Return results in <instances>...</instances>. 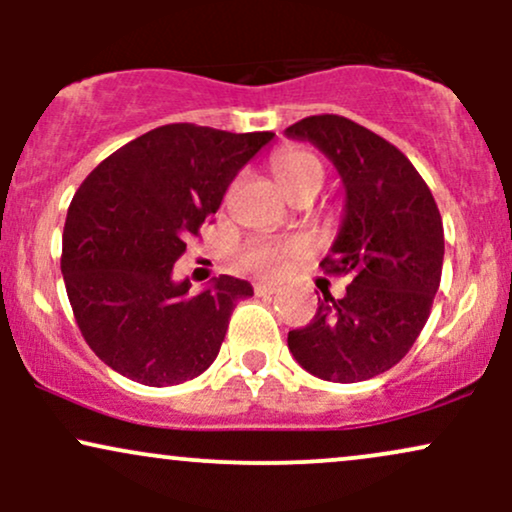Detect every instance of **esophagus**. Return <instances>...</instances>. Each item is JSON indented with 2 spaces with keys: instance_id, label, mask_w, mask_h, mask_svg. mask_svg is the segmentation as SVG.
Listing matches in <instances>:
<instances>
[{
  "instance_id": "1",
  "label": "esophagus",
  "mask_w": 512,
  "mask_h": 512,
  "mask_svg": "<svg viewBox=\"0 0 512 512\" xmlns=\"http://www.w3.org/2000/svg\"><path fill=\"white\" fill-rule=\"evenodd\" d=\"M276 291H279V289H276V286H272V284H255L257 296H274Z\"/></svg>"
}]
</instances>
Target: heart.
<instances>
[{"label":"heart","mask_w":512,"mask_h":512,"mask_svg":"<svg viewBox=\"0 0 512 512\" xmlns=\"http://www.w3.org/2000/svg\"><path fill=\"white\" fill-rule=\"evenodd\" d=\"M272 170L276 182L286 190V195H291L298 187L308 185V182H320L322 185V175H325L322 173L320 158L313 151L298 149V146L281 149L272 158ZM301 252H305L303 243H269V240H262V243L250 245L243 262L255 274L276 276L284 272L291 257L301 255Z\"/></svg>","instance_id":"obj_1"}]
</instances>
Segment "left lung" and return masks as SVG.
<instances>
[{
	"instance_id": "left-lung-1",
	"label": "left lung",
	"mask_w": 512,
	"mask_h": 512,
	"mask_svg": "<svg viewBox=\"0 0 512 512\" xmlns=\"http://www.w3.org/2000/svg\"><path fill=\"white\" fill-rule=\"evenodd\" d=\"M286 137L315 144L344 185V216L327 274L351 281L322 293L289 351L315 378L361 383L402 361L424 330L443 272V221L431 190L397 146L342 115H313Z\"/></svg>"
}]
</instances>
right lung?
<instances>
[{"mask_svg": "<svg viewBox=\"0 0 512 512\" xmlns=\"http://www.w3.org/2000/svg\"><path fill=\"white\" fill-rule=\"evenodd\" d=\"M272 132L163 125L117 149L81 182L62 233L76 325L105 366L149 387L197 378L219 356L248 281L221 274L197 296L173 264L216 214L238 170Z\"/></svg>", "mask_w": 512, "mask_h": 512, "instance_id": "1", "label": "right lung"}]
</instances>
